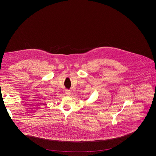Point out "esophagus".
Listing matches in <instances>:
<instances>
[{"label": "esophagus", "mask_w": 156, "mask_h": 156, "mask_svg": "<svg viewBox=\"0 0 156 156\" xmlns=\"http://www.w3.org/2000/svg\"><path fill=\"white\" fill-rule=\"evenodd\" d=\"M65 94H66V96H70V94H71V91H70V90H65Z\"/></svg>", "instance_id": "esophagus-1"}]
</instances>
